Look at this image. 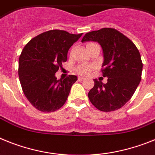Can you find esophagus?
<instances>
[{
  "mask_svg": "<svg viewBox=\"0 0 155 155\" xmlns=\"http://www.w3.org/2000/svg\"><path fill=\"white\" fill-rule=\"evenodd\" d=\"M78 79H79V81H83V80H85V78H83V77H80L79 76V78H78Z\"/></svg>",
  "mask_w": 155,
  "mask_h": 155,
  "instance_id": "obj_1",
  "label": "esophagus"
}]
</instances>
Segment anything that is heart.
<instances>
[{
    "mask_svg": "<svg viewBox=\"0 0 155 155\" xmlns=\"http://www.w3.org/2000/svg\"><path fill=\"white\" fill-rule=\"evenodd\" d=\"M94 44H94V43L92 42L88 43L87 44V48H89V47H91V46L94 45ZM94 68H95V66L92 64H87V63H85V64H79L76 67V72L78 74H79V75L86 76V75L90 73L92 70H94Z\"/></svg>",
    "mask_w": 155,
    "mask_h": 155,
    "instance_id": "b5f03b06",
    "label": "heart"
}]
</instances>
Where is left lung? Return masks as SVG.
Instances as JSON below:
<instances>
[{
    "label": "left lung",
    "instance_id": "8db88e82",
    "mask_svg": "<svg viewBox=\"0 0 155 155\" xmlns=\"http://www.w3.org/2000/svg\"><path fill=\"white\" fill-rule=\"evenodd\" d=\"M97 41L104 51L101 72L107 83L94 79L88 97L101 111H112L124 106L139 85L143 63L140 54L132 40L113 28H103L84 35L82 42Z\"/></svg>",
    "mask_w": 155,
    "mask_h": 155
}]
</instances>
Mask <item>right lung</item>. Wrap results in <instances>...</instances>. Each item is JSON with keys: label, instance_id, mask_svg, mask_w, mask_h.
Returning a JSON list of instances; mask_svg holds the SVG:
<instances>
[{"label": "right lung", "instance_id": "1", "mask_svg": "<svg viewBox=\"0 0 155 155\" xmlns=\"http://www.w3.org/2000/svg\"><path fill=\"white\" fill-rule=\"evenodd\" d=\"M83 33L51 29L33 38L18 59V77L25 97L36 109L52 112L64 104L76 76L58 80L55 73L67 61L68 51Z\"/></svg>", "mask_w": 155, "mask_h": 155}]
</instances>
